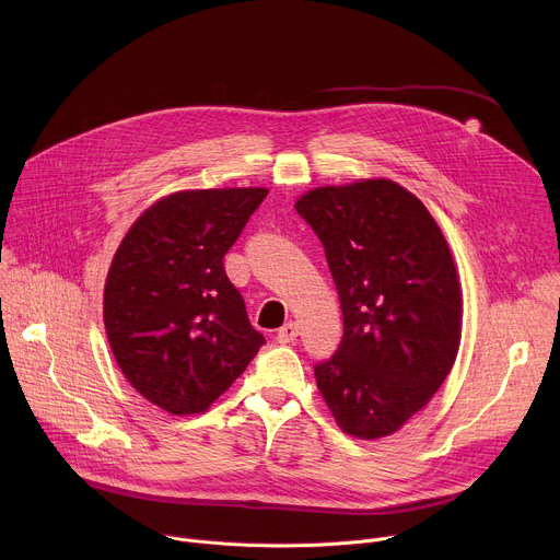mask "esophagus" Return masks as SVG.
Returning a JSON list of instances; mask_svg holds the SVG:
<instances>
[{
	"label": "esophagus",
	"instance_id": "1",
	"mask_svg": "<svg viewBox=\"0 0 560 560\" xmlns=\"http://www.w3.org/2000/svg\"><path fill=\"white\" fill-rule=\"evenodd\" d=\"M296 337H299V324H294V322L285 324V326L277 332V341H279V343H294Z\"/></svg>",
	"mask_w": 560,
	"mask_h": 560
}]
</instances>
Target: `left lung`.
Listing matches in <instances>:
<instances>
[{"label": "left lung", "instance_id": "left-lung-1", "mask_svg": "<svg viewBox=\"0 0 560 560\" xmlns=\"http://www.w3.org/2000/svg\"><path fill=\"white\" fill-rule=\"evenodd\" d=\"M339 292L343 339L314 365L339 428L381 439L441 387L460 341V290L428 208L387 179L316 188L296 201Z\"/></svg>", "mask_w": 560, "mask_h": 560}]
</instances>
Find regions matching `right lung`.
<instances>
[{"label":"right lung","mask_w":560,"mask_h":560,"mask_svg":"<svg viewBox=\"0 0 560 560\" xmlns=\"http://www.w3.org/2000/svg\"><path fill=\"white\" fill-rule=\"evenodd\" d=\"M266 188L175 192L148 208L108 270L104 324L130 385L171 415H199L244 374L264 335L223 268Z\"/></svg>","instance_id":"obj_1"}]
</instances>
